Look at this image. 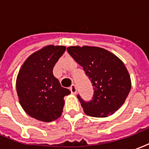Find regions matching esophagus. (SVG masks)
<instances>
[{"label": "esophagus", "instance_id": "obj_1", "mask_svg": "<svg viewBox=\"0 0 149 149\" xmlns=\"http://www.w3.org/2000/svg\"><path fill=\"white\" fill-rule=\"evenodd\" d=\"M69 89H70V91H71V93L72 94L77 93V87H76L75 84H72L71 87L69 88Z\"/></svg>", "mask_w": 149, "mask_h": 149}]
</instances>
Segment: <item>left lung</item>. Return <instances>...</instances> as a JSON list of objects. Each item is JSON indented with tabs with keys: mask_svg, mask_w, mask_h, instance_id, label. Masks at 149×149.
Returning a JSON list of instances; mask_svg holds the SVG:
<instances>
[{
	"mask_svg": "<svg viewBox=\"0 0 149 149\" xmlns=\"http://www.w3.org/2000/svg\"><path fill=\"white\" fill-rule=\"evenodd\" d=\"M67 51L83 67L93 86L92 100L85 101L77 95L85 114L106 117L118 110L131 89L127 68L120 59L99 47L71 46Z\"/></svg>",
	"mask_w": 149,
	"mask_h": 149,
	"instance_id": "obj_1",
	"label": "left lung"
}]
</instances>
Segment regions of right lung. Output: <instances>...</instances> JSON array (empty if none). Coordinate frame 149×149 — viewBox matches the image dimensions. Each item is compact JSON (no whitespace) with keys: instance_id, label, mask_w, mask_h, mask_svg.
I'll list each match as a JSON object with an SVG mask.
<instances>
[{"instance_id":"obj_1","label":"right lung","mask_w":149,"mask_h":149,"mask_svg":"<svg viewBox=\"0 0 149 149\" xmlns=\"http://www.w3.org/2000/svg\"><path fill=\"white\" fill-rule=\"evenodd\" d=\"M65 46L48 45L24 61L17 78L19 101L28 115L44 122L61 116L64 97L70 91L61 86L52 69L65 51Z\"/></svg>"}]
</instances>
